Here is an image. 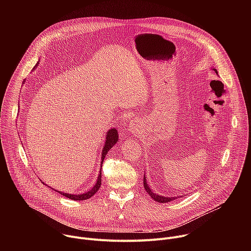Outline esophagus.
Returning <instances> with one entry per match:
<instances>
[{"instance_id": "esophagus-1", "label": "esophagus", "mask_w": 251, "mask_h": 251, "mask_svg": "<svg viewBox=\"0 0 251 251\" xmlns=\"http://www.w3.org/2000/svg\"><path fill=\"white\" fill-rule=\"evenodd\" d=\"M130 130H131L133 133L137 132V130H138V127H137V124H136L135 122H132V123H131V126H130Z\"/></svg>"}]
</instances>
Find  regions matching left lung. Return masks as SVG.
I'll list each match as a JSON object with an SVG mask.
<instances>
[{
    "label": "left lung",
    "instance_id": "obj_1",
    "mask_svg": "<svg viewBox=\"0 0 251 251\" xmlns=\"http://www.w3.org/2000/svg\"><path fill=\"white\" fill-rule=\"evenodd\" d=\"M212 70H214V73H216L217 75H218V70L216 69V68H212ZM143 184H144V189L146 190V192L149 194V196L154 200V201H156L157 202H169V201H174V200H176V197H171V198H169V197H164V196H160V195H157V194H155L151 189H150V187H149V185H148V182H147V177H146V176L144 175V181H143Z\"/></svg>",
    "mask_w": 251,
    "mask_h": 251
}]
</instances>
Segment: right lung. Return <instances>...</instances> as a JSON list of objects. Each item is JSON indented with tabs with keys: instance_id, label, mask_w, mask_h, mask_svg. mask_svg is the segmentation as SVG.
Masks as SVG:
<instances>
[{
	"instance_id": "obj_1",
	"label": "right lung",
	"mask_w": 251,
	"mask_h": 251,
	"mask_svg": "<svg viewBox=\"0 0 251 251\" xmlns=\"http://www.w3.org/2000/svg\"><path fill=\"white\" fill-rule=\"evenodd\" d=\"M40 63V61H38V63L35 64L34 67H37L38 64ZM118 131L116 128H113V129H110L109 131H107V133L105 134L106 136V140H105V143H104V146H103V149H102V154H101V168H102V164H103V160L106 156V154L108 153V151L116 144V143L118 142ZM43 184H45L43 182ZM101 186V169H100V173L98 174V177H97V181L96 183L94 184V186L86 193H82V194H68V193H63V192H58L56 190L57 193H59L60 195L68 198V199H71V200H75V201H84V200H88L90 199L92 196H94V194L99 190ZM52 189V188H51ZM53 190V189H52Z\"/></svg>"
}]
</instances>
